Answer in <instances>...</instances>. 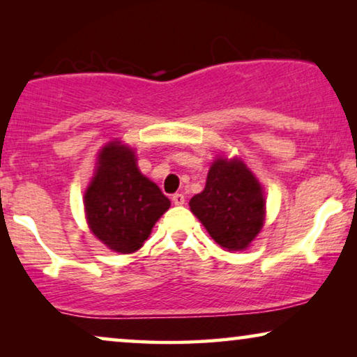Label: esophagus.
Returning <instances> with one entry per match:
<instances>
[{"label":"esophagus","mask_w":357,"mask_h":357,"mask_svg":"<svg viewBox=\"0 0 357 357\" xmlns=\"http://www.w3.org/2000/svg\"><path fill=\"white\" fill-rule=\"evenodd\" d=\"M172 203L177 204V206H182V204L185 203V197L182 193H175V195H172Z\"/></svg>","instance_id":"34e87169"}]
</instances>
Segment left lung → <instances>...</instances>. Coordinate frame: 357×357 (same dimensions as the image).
Listing matches in <instances>:
<instances>
[{"mask_svg": "<svg viewBox=\"0 0 357 357\" xmlns=\"http://www.w3.org/2000/svg\"><path fill=\"white\" fill-rule=\"evenodd\" d=\"M190 209L219 245L237 252L261 231L266 206L261 185L247 165L237 158H218L204 190L190 199Z\"/></svg>", "mask_w": 357, "mask_h": 357, "instance_id": "left-lung-1", "label": "left lung"}]
</instances>
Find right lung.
I'll return each instance as SVG.
<instances>
[{
  "label": "right lung",
  "instance_id": "right-lung-1",
  "mask_svg": "<svg viewBox=\"0 0 357 357\" xmlns=\"http://www.w3.org/2000/svg\"><path fill=\"white\" fill-rule=\"evenodd\" d=\"M169 206L158 185L139 172L130 146L115 139L100 149L84 209L89 229L102 243L119 253L139 250Z\"/></svg>",
  "mask_w": 357,
  "mask_h": 357
}]
</instances>
